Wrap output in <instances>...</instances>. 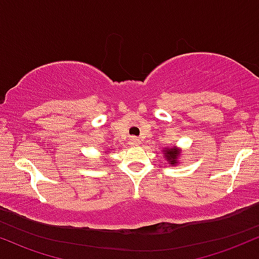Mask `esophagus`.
<instances>
[{
    "mask_svg": "<svg viewBox=\"0 0 259 259\" xmlns=\"http://www.w3.org/2000/svg\"><path fill=\"white\" fill-rule=\"evenodd\" d=\"M130 144L138 145V144H140V140H139L138 138H132V139H130Z\"/></svg>",
    "mask_w": 259,
    "mask_h": 259,
    "instance_id": "obj_1",
    "label": "esophagus"
}]
</instances>
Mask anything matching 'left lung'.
Masks as SVG:
<instances>
[{
	"label": "left lung",
	"mask_w": 259,
	"mask_h": 259,
	"mask_svg": "<svg viewBox=\"0 0 259 259\" xmlns=\"http://www.w3.org/2000/svg\"><path fill=\"white\" fill-rule=\"evenodd\" d=\"M164 153H166V158L168 160V162L171 164L176 163L178 155H180V152H178L177 150H175V149H167L166 151H164Z\"/></svg>",
	"instance_id": "obj_1"
}]
</instances>
